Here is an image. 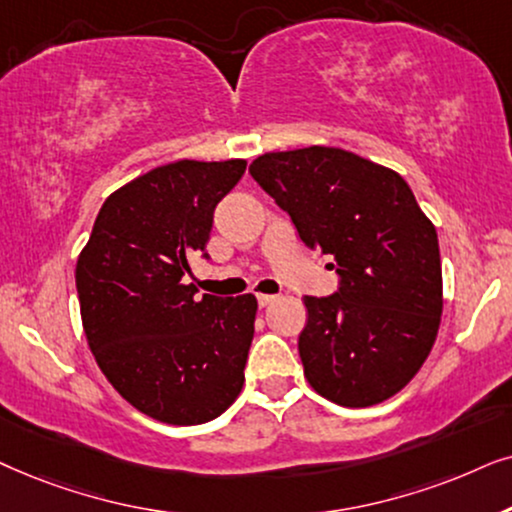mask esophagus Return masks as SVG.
Returning a JSON list of instances; mask_svg holds the SVG:
<instances>
[{
  "label": "esophagus",
  "instance_id": "1",
  "mask_svg": "<svg viewBox=\"0 0 512 512\" xmlns=\"http://www.w3.org/2000/svg\"><path fill=\"white\" fill-rule=\"evenodd\" d=\"M274 295H257V304H260L262 306V309H264V306H269L271 302H274Z\"/></svg>",
  "mask_w": 512,
  "mask_h": 512
}]
</instances>
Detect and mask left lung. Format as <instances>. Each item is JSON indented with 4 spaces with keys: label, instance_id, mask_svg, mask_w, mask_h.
Listing matches in <instances>:
<instances>
[{
    "label": "left lung",
    "instance_id": "1",
    "mask_svg": "<svg viewBox=\"0 0 512 512\" xmlns=\"http://www.w3.org/2000/svg\"><path fill=\"white\" fill-rule=\"evenodd\" d=\"M250 175L342 276L335 295L304 297L309 386L342 407L393 398L424 365L442 316L438 234L412 189L391 168L320 145L257 156Z\"/></svg>",
    "mask_w": 512,
    "mask_h": 512
}]
</instances>
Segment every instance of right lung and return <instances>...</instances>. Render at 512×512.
I'll return each instance as SVG.
<instances>
[{
    "instance_id": "obj_1",
    "label": "right lung",
    "mask_w": 512,
    "mask_h": 512,
    "mask_svg": "<svg viewBox=\"0 0 512 512\" xmlns=\"http://www.w3.org/2000/svg\"><path fill=\"white\" fill-rule=\"evenodd\" d=\"M243 159L152 168L102 203L79 252L81 325L109 384L161 424L213 421L243 388L255 295L196 299L182 283L206 252L215 206L245 173Z\"/></svg>"
}]
</instances>
